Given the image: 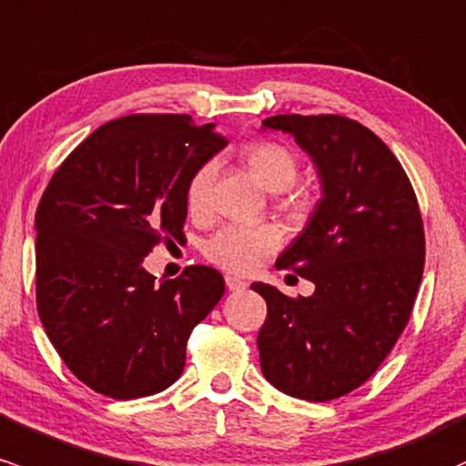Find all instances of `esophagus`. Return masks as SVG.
Wrapping results in <instances>:
<instances>
[{"instance_id":"obj_1","label":"esophagus","mask_w":466,"mask_h":466,"mask_svg":"<svg viewBox=\"0 0 466 466\" xmlns=\"http://www.w3.org/2000/svg\"><path fill=\"white\" fill-rule=\"evenodd\" d=\"M225 285H228L229 291H243V289H248V280L238 279V276H234V274L225 276Z\"/></svg>"}]
</instances>
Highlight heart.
I'll use <instances>...</instances> for the list:
<instances>
[{
	"instance_id": "heart-1",
	"label": "heart",
	"mask_w": 466,
	"mask_h": 466,
	"mask_svg": "<svg viewBox=\"0 0 466 466\" xmlns=\"http://www.w3.org/2000/svg\"><path fill=\"white\" fill-rule=\"evenodd\" d=\"M245 158L268 190H288L300 172L296 152L279 141H252L245 146ZM217 161L208 158L192 172L186 183V208L194 218L208 217L212 187L217 178ZM280 208L300 212L305 208L303 192H285ZM283 243V232L274 223H225L203 243L209 263L234 274H249Z\"/></svg>"
}]
</instances>
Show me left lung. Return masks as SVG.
I'll return each instance as SVG.
<instances>
[{
  "label": "left lung",
  "mask_w": 466,
  "mask_h": 466,
  "mask_svg": "<svg viewBox=\"0 0 466 466\" xmlns=\"http://www.w3.org/2000/svg\"><path fill=\"white\" fill-rule=\"evenodd\" d=\"M263 126L289 132L314 158L323 198L276 260L314 294L252 285L268 303L260 370L276 390L327 402L374 376L405 331L424 269L420 208L396 155L350 116L276 115Z\"/></svg>",
  "instance_id": "8db88e82"
}]
</instances>
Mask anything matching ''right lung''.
Wrapping results in <instances>:
<instances>
[{
  "instance_id": "right-lung-1",
  "label": "right lung",
  "mask_w": 466,
  "mask_h": 466,
  "mask_svg": "<svg viewBox=\"0 0 466 466\" xmlns=\"http://www.w3.org/2000/svg\"><path fill=\"white\" fill-rule=\"evenodd\" d=\"M187 115H127L79 143L37 214V311L61 360L115 400L152 396L181 376L192 329L225 280L208 265L155 283L143 258L177 248L186 183L225 146Z\"/></svg>"
}]
</instances>
